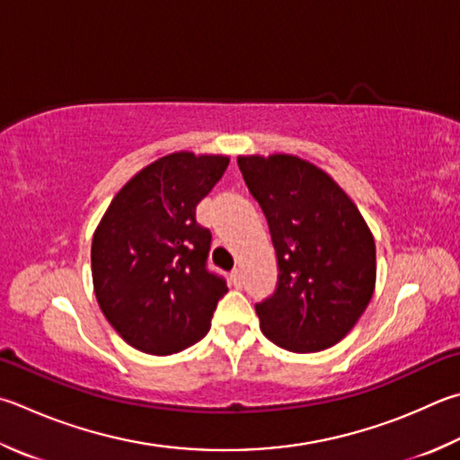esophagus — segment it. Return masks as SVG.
Here are the masks:
<instances>
[{
	"label": "esophagus",
	"instance_id": "obj_1",
	"mask_svg": "<svg viewBox=\"0 0 460 460\" xmlns=\"http://www.w3.org/2000/svg\"><path fill=\"white\" fill-rule=\"evenodd\" d=\"M229 278H231V283H233V286H235V288H241V286H243V273H241L239 267H237V270H233V271H231Z\"/></svg>",
	"mask_w": 460,
	"mask_h": 460
}]
</instances>
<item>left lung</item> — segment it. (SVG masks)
Wrapping results in <instances>:
<instances>
[{"label":"left lung","mask_w":460,"mask_h":460,"mask_svg":"<svg viewBox=\"0 0 460 460\" xmlns=\"http://www.w3.org/2000/svg\"><path fill=\"white\" fill-rule=\"evenodd\" d=\"M278 257V286L255 304L267 340L289 352H320L346 336L370 304L374 237L344 190L291 155L239 156Z\"/></svg>","instance_id":"8db88e82"}]
</instances>
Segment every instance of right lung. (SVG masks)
<instances>
[{
  "label": "right lung",
  "instance_id": "add662e5",
  "mask_svg": "<svg viewBox=\"0 0 460 460\" xmlns=\"http://www.w3.org/2000/svg\"><path fill=\"white\" fill-rule=\"evenodd\" d=\"M227 156L174 153L135 174L92 239L100 310L140 352H181L208 332L227 281L207 267L211 231L197 205L227 171Z\"/></svg>",
  "mask_w": 460,
  "mask_h": 460
}]
</instances>
